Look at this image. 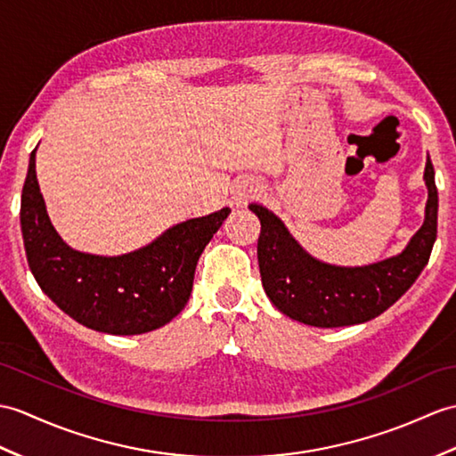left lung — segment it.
Returning <instances> with one entry per match:
<instances>
[{
    "label": "left lung",
    "mask_w": 456,
    "mask_h": 456,
    "mask_svg": "<svg viewBox=\"0 0 456 456\" xmlns=\"http://www.w3.org/2000/svg\"><path fill=\"white\" fill-rule=\"evenodd\" d=\"M426 221L398 256L369 266H334L313 258L268 208L250 204L260 219L258 266L264 291L289 319L309 326L338 328L375 319L395 305L429 262L437 239L436 171L428 157Z\"/></svg>",
    "instance_id": "1"
}]
</instances>
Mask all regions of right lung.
Here are the masks:
<instances>
[{
    "label": "right lung",
    "mask_w": 456,
    "mask_h": 456,
    "mask_svg": "<svg viewBox=\"0 0 456 456\" xmlns=\"http://www.w3.org/2000/svg\"><path fill=\"white\" fill-rule=\"evenodd\" d=\"M35 153L20 194V231L40 289L71 319L99 332L145 334L171 322L188 303L200 254L231 209L188 219L122 256L73 250L48 219Z\"/></svg>",
    "instance_id": "add662e5"
}]
</instances>
